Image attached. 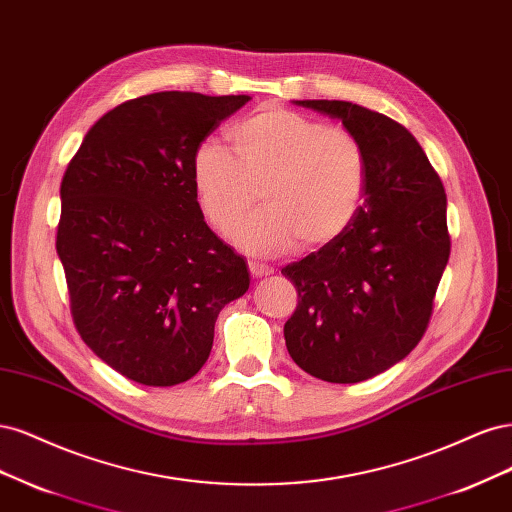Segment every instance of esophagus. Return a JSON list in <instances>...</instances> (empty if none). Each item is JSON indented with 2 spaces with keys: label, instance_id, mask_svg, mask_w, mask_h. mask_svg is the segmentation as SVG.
Instances as JSON below:
<instances>
[{
  "label": "esophagus",
  "instance_id": "34e87169",
  "mask_svg": "<svg viewBox=\"0 0 512 512\" xmlns=\"http://www.w3.org/2000/svg\"><path fill=\"white\" fill-rule=\"evenodd\" d=\"M249 272L255 278H261V276H270L274 272V268L268 266V263H261V261H249Z\"/></svg>",
  "mask_w": 512,
  "mask_h": 512
}]
</instances>
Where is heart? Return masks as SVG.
<instances>
[{
	"label": "heart",
	"instance_id": "obj_1",
	"mask_svg": "<svg viewBox=\"0 0 512 512\" xmlns=\"http://www.w3.org/2000/svg\"><path fill=\"white\" fill-rule=\"evenodd\" d=\"M234 153L204 142L193 155V185L206 221L227 234L257 197L266 208L242 221L234 242L253 255L304 249L340 238L368 185L364 144L349 129L268 104L240 121Z\"/></svg>",
	"mask_w": 512,
	"mask_h": 512
}]
</instances>
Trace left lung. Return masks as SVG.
<instances>
[{
  "label": "left lung",
  "mask_w": 512,
  "mask_h": 512,
  "mask_svg": "<svg viewBox=\"0 0 512 512\" xmlns=\"http://www.w3.org/2000/svg\"><path fill=\"white\" fill-rule=\"evenodd\" d=\"M295 104L340 119L359 138L368 185L340 238L283 268L298 289L287 351L321 381L361 383L404 359L430 325L451 255L447 193L398 121L340 100Z\"/></svg>",
  "instance_id": "left-lung-1"
}]
</instances>
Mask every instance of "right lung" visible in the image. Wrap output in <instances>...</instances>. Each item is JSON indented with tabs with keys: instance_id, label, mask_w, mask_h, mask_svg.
I'll return each instance as SVG.
<instances>
[{
	"instance_id": "obj_1",
	"label": "right lung",
	"mask_w": 512,
	"mask_h": 512,
	"mask_svg": "<svg viewBox=\"0 0 512 512\" xmlns=\"http://www.w3.org/2000/svg\"><path fill=\"white\" fill-rule=\"evenodd\" d=\"M249 95L161 91L89 131L61 180L57 253L80 338L129 381L200 372L221 308L249 289L242 255L206 225L193 155Z\"/></svg>"
}]
</instances>
